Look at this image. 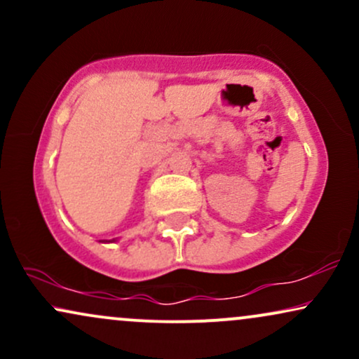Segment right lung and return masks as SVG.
<instances>
[{
    "label": "right lung",
    "instance_id": "right-lung-1",
    "mask_svg": "<svg viewBox=\"0 0 359 359\" xmlns=\"http://www.w3.org/2000/svg\"><path fill=\"white\" fill-rule=\"evenodd\" d=\"M111 241H114V240H111Z\"/></svg>",
    "mask_w": 359,
    "mask_h": 359
}]
</instances>
